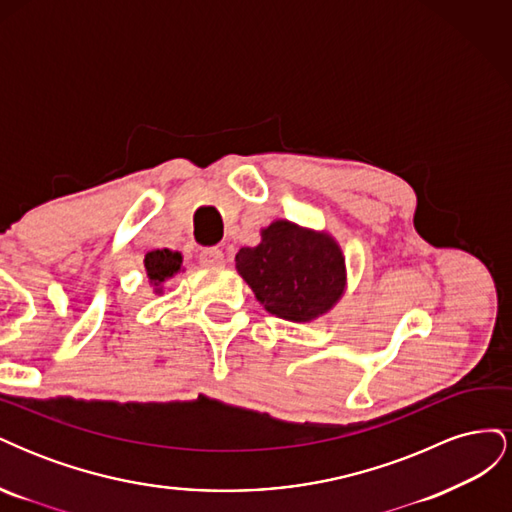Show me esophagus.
Wrapping results in <instances>:
<instances>
[{
	"mask_svg": "<svg viewBox=\"0 0 512 512\" xmlns=\"http://www.w3.org/2000/svg\"><path fill=\"white\" fill-rule=\"evenodd\" d=\"M198 260L203 267H222L224 265V252L220 247H205V250H200Z\"/></svg>",
	"mask_w": 512,
	"mask_h": 512,
	"instance_id": "esophagus-1",
	"label": "esophagus"
}]
</instances>
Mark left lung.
<instances>
[{
	"label": "left lung",
	"mask_w": 512,
	"mask_h": 512,
	"mask_svg": "<svg viewBox=\"0 0 512 512\" xmlns=\"http://www.w3.org/2000/svg\"><path fill=\"white\" fill-rule=\"evenodd\" d=\"M237 271L269 314L292 322L314 320L342 297L344 256L329 235L290 222L262 230L256 247H241Z\"/></svg>",
	"instance_id": "left-lung-1"
}]
</instances>
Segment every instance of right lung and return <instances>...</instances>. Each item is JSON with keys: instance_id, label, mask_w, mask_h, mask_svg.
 Instances as JSON below:
<instances>
[{"instance_id": "right-lung-1", "label": "right lung", "mask_w": 512, "mask_h": 512, "mask_svg": "<svg viewBox=\"0 0 512 512\" xmlns=\"http://www.w3.org/2000/svg\"><path fill=\"white\" fill-rule=\"evenodd\" d=\"M145 269L149 280L160 284L181 269V254L170 250H153L145 256Z\"/></svg>"}]
</instances>
